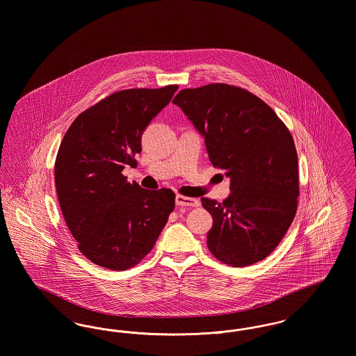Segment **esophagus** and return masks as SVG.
Listing matches in <instances>:
<instances>
[{"label": "esophagus", "instance_id": "34e87169", "mask_svg": "<svg viewBox=\"0 0 356 356\" xmlns=\"http://www.w3.org/2000/svg\"><path fill=\"white\" fill-rule=\"evenodd\" d=\"M176 205L179 207H199L200 202L197 199H192V197H186L183 195H177L176 196Z\"/></svg>", "mask_w": 356, "mask_h": 356}]
</instances>
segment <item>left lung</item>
<instances>
[{
    "instance_id": "left-lung-1",
    "label": "left lung",
    "mask_w": 356,
    "mask_h": 356,
    "mask_svg": "<svg viewBox=\"0 0 356 356\" xmlns=\"http://www.w3.org/2000/svg\"><path fill=\"white\" fill-rule=\"evenodd\" d=\"M203 135L211 163L231 179L222 202L203 197L218 260L247 267L279 245L299 197L298 153L284 122L254 93L228 84L183 89L173 99Z\"/></svg>"
}]
</instances>
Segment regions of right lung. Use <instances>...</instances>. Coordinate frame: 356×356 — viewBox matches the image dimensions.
<instances>
[{"label": "right lung", "instance_id": "1", "mask_svg": "<svg viewBox=\"0 0 356 356\" xmlns=\"http://www.w3.org/2000/svg\"><path fill=\"white\" fill-rule=\"evenodd\" d=\"M177 88L112 93L80 113L61 141L54 164L60 208L80 252L104 268L138 264L175 208L170 189H144L121 172L135 165L143 132Z\"/></svg>", "mask_w": 356, "mask_h": 356}]
</instances>
